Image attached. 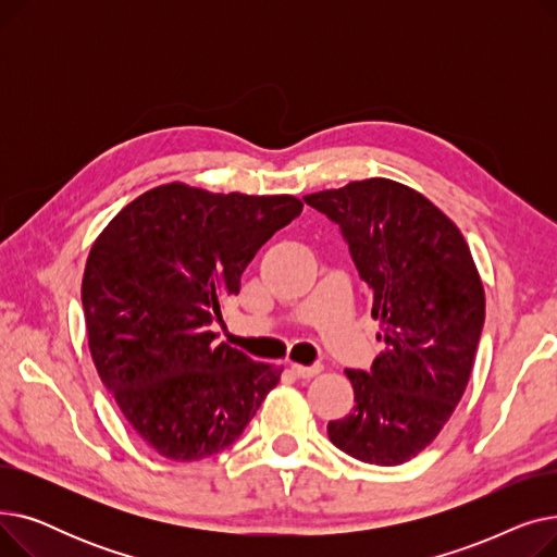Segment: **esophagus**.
Instances as JSON below:
<instances>
[{"label":"esophagus","mask_w":557,"mask_h":557,"mask_svg":"<svg viewBox=\"0 0 557 557\" xmlns=\"http://www.w3.org/2000/svg\"><path fill=\"white\" fill-rule=\"evenodd\" d=\"M290 370H294V374L300 376V379H309V376H315L323 368H320V366H300V363H294V366H290Z\"/></svg>","instance_id":"obj_1"}]
</instances>
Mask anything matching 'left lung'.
Segmentation results:
<instances>
[{
	"mask_svg": "<svg viewBox=\"0 0 557 557\" xmlns=\"http://www.w3.org/2000/svg\"><path fill=\"white\" fill-rule=\"evenodd\" d=\"M338 225L379 320L384 352L345 370L355 411L330 441L370 465L418 456L451 418L485 323V294L460 230L416 189L370 178L305 196Z\"/></svg>",
	"mask_w": 557,
	"mask_h": 557,
	"instance_id": "8db88e82",
	"label": "left lung"
}]
</instances>
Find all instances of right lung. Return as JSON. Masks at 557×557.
<instances>
[{"mask_svg": "<svg viewBox=\"0 0 557 557\" xmlns=\"http://www.w3.org/2000/svg\"><path fill=\"white\" fill-rule=\"evenodd\" d=\"M300 212L294 196L171 183L133 200L92 246L81 288L92 361L160 456L223 451L277 386L282 368L216 343L212 325L257 250Z\"/></svg>", "mask_w": 557, "mask_h": 557, "instance_id": "obj_1", "label": "right lung"}]
</instances>
